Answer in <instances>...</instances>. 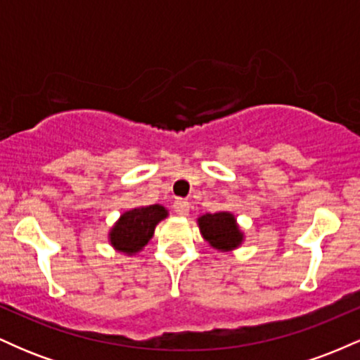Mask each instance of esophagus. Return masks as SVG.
Returning a JSON list of instances; mask_svg holds the SVG:
<instances>
[{"instance_id": "34e87169", "label": "esophagus", "mask_w": 360, "mask_h": 360, "mask_svg": "<svg viewBox=\"0 0 360 360\" xmlns=\"http://www.w3.org/2000/svg\"><path fill=\"white\" fill-rule=\"evenodd\" d=\"M172 208H174V212L179 214V217H186V214L189 213V203L186 200H176Z\"/></svg>"}]
</instances>
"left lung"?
I'll return each mask as SVG.
<instances>
[{
	"label": "left lung",
	"mask_w": 360,
	"mask_h": 360,
	"mask_svg": "<svg viewBox=\"0 0 360 360\" xmlns=\"http://www.w3.org/2000/svg\"><path fill=\"white\" fill-rule=\"evenodd\" d=\"M198 223H200L203 237L214 249L232 250L235 247L240 245L242 233L238 230L237 223H235L233 214L226 212L214 214L206 213L203 217L198 218Z\"/></svg>",
	"instance_id": "obj_1"
}]
</instances>
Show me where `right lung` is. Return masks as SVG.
I'll return each mask as SVG.
<instances>
[{
	"instance_id": "1",
	"label": "right lung",
	"mask_w": 360,
	"mask_h": 360,
	"mask_svg": "<svg viewBox=\"0 0 360 360\" xmlns=\"http://www.w3.org/2000/svg\"><path fill=\"white\" fill-rule=\"evenodd\" d=\"M166 217V208L160 205L135 208L123 213L110 233L111 245L127 254H135L147 245L154 235L155 225Z\"/></svg>"
}]
</instances>
